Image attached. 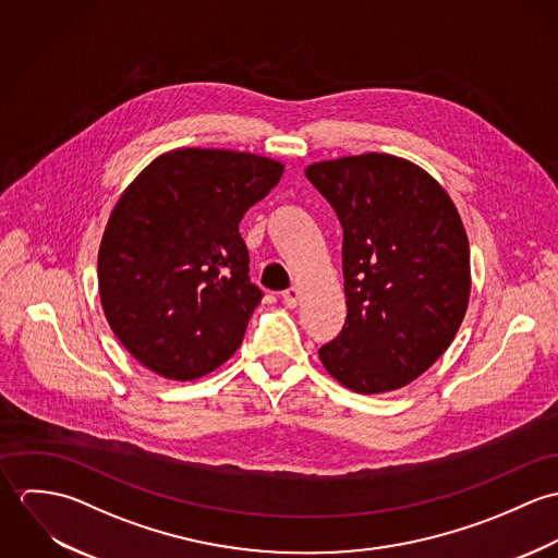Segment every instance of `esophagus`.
Segmentation results:
<instances>
[{
	"instance_id": "obj_1",
	"label": "esophagus",
	"mask_w": 558,
	"mask_h": 558,
	"mask_svg": "<svg viewBox=\"0 0 558 558\" xmlns=\"http://www.w3.org/2000/svg\"><path fill=\"white\" fill-rule=\"evenodd\" d=\"M281 299H283V305H286L288 310H294V307L299 305L301 292H299V288H290V290H286V292L281 294Z\"/></svg>"
}]
</instances>
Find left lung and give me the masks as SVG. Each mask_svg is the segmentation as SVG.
I'll return each mask as SVG.
<instances>
[{"instance_id": "obj_1", "label": "left lung", "mask_w": 558, "mask_h": 558, "mask_svg": "<svg viewBox=\"0 0 558 558\" xmlns=\"http://www.w3.org/2000/svg\"><path fill=\"white\" fill-rule=\"evenodd\" d=\"M343 228L348 316L319 348L324 369L363 396L416 380L451 345L471 299V248L449 193L393 155L305 169Z\"/></svg>"}]
</instances>
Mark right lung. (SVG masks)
<instances>
[{"label":"right lung","mask_w":558,"mask_h":558,"mask_svg":"<svg viewBox=\"0 0 558 558\" xmlns=\"http://www.w3.org/2000/svg\"><path fill=\"white\" fill-rule=\"evenodd\" d=\"M283 169L251 153L178 148L120 195L98 248V292L113 335L144 367L184 383L239 350L262 301L239 223Z\"/></svg>","instance_id":"add662e5"}]
</instances>
